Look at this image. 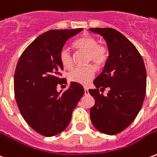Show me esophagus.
I'll list each match as a JSON object with an SVG mask.
<instances>
[{
	"label": "esophagus",
	"instance_id": "1",
	"mask_svg": "<svg viewBox=\"0 0 157 157\" xmlns=\"http://www.w3.org/2000/svg\"><path fill=\"white\" fill-rule=\"evenodd\" d=\"M84 90H85V94H89V91H88V88H87V87H84Z\"/></svg>",
	"mask_w": 157,
	"mask_h": 157
}]
</instances>
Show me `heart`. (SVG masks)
Returning a JSON list of instances; mask_svg holds the SVG:
<instances>
[{
  "label": "heart",
  "instance_id": "b5f03b06",
  "mask_svg": "<svg viewBox=\"0 0 157 157\" xmlns=\"http://www.w3.org/2000/svg\"><path fill=\"white\" fill-rule=\"evenodd\" d=\"M74 46L87 52V62H93L98 67H102L109 59V49L104 45H99L97 39L92 36H83L74 42ZM59 60L62 65L66 68H71L73 65V59L67 48L60 50ZM96 68L94 65L76 67L69 71L67 77L69 81L87 85L90 82L95 75Z\"/></svg>",
  "mask_w": 157,
  "mask_h": 157
}]
</instances>
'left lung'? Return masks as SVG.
I'll return each mask as SVG.
<instances>
[{
  "mask_svg": "<svg viewBox=\"0 0 157 157\" xmlns=\"http://www.w3.org/2000/svg\"><path fill=\"white\" fill-rule=\"evenodd\" d=\"M104 37L109 48V59L101 73L94 80L95 89L90 94L95 103L90 109L94 128L108 135L124 131L134 121L146 95L147 71L142 56L126 37L112 28H91ZM109 88L107 97L99 88Z\"/></svg>",
  "mask_w": 157,
  "mask_h": 157,
  "instance_id": "1",
  "label": "left lung"
}]
</instances>
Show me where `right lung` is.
<instances>
[{"mask_svg":"<svg viewBox=\"0 0 157 157\" xmlns=\"http://www.w3.org/2000/svg\"><path fill=\"white\" fill-rule=\"evenodd\" d=\"M81 30L52 29L42 33L26 48L18 61L14 77L18 107L26 123L45 137L65 130L85 93L77 82H71L63 93L57 90L58 84H67L65 78L60 77L63 70L60 50L67 40Z\"/></svg>","mask_w":157,"mask_h":157,"instance_id":"right-lung-1","label":"right lung"}]
</instances>
